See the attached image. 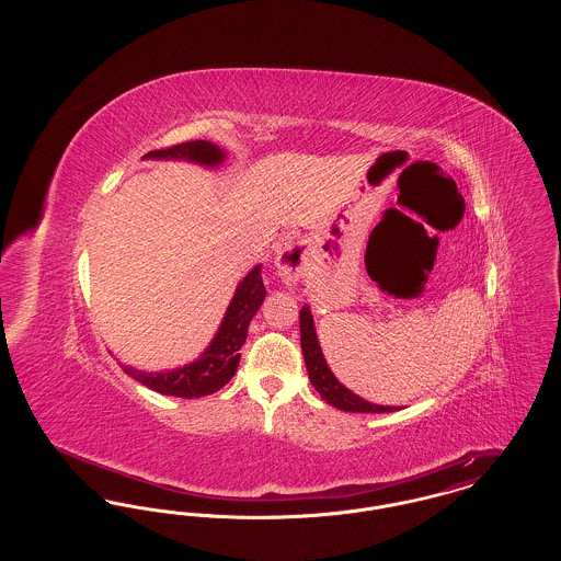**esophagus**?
I'll list each match as a JSON object with an SVG mask.
<instances>
[{
    "label": "esophagus",
    "instance_id": "obj_1",
    "mask_svg": "<svg viewBox=\"0 0 561 561\" xmlns=\"http://www.w3.org/2000/svg\"><path fill=\"white\" fill-rule=\"evenodd\" d=\"M307 248L298 241L284 243L277 259H275V275L284 286H296V282L302 275V265H305Z\"/></svg>",
    "mask_w": 561,
    "mask_h": 561
}]
</instances>
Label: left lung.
Returning <instances> with one entry per match:
<instances>
[{
	"label": "left lung",
	"mask_w": 561,
	"mask_h": 561,
	"mask_svg": "<svg viewBox=\"0 0 561 561\" xmlns=\"http://www.w3.org/2000/svg\"><path fill=\"white\" fill-rule=\"evenodd\" d=\"M300 347L305 355V366L309 373V380L320 393L321 400L328 401L330 405L345 410V412H368V414H380V412H396L401 410L398 405H378L370 401L355 396L347 387L332 374L323 353H321L320 341L316 334V323L309 305L300 309Z\"/></svg>",
	"instance_id": "8db88e82"
}]
</instances>
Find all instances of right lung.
Wrapping results in <instances>:
<instances>
[{
  "mask_svg": "<svg viewBox=\"0 0 561 561\" xmlns=\"http://www.w3.org/2000/svg\"><path fill=\"white\" fill-rule=\"evenodd\" d=\"M225 158H227V151H222L210 140L181 142V145L160 149V151H149L147 156H142V160L191 161L210 170L218 168ZM261 271L263 265H256L238 284L210 345L202 351V355L195 362L185 364L183 368L163 370V373H145L122 364L124 373L161 396H172L183 400L204 398L222 389L238 370L240 348L245 343L248 325L267 296Z\"/></svg>",
  "mask_w": 561,
  "mask_h": 561,
  "instance_id": "add662e5",
  "label": "right lung"
}]
</instances>
